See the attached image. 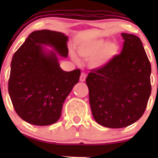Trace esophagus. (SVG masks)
<instances>
[{
	"instance_id": "esophagus-1",
	"label": "esophagus",
	"mask_w": 158,
	"mask_h": 158,
	"mask_svg": "<svg viewBox=\"0 0 158 158\" xmlns=\"http://www.w3.org/2000/svg\"><path fill=\"white\" fill-rule=\"evenodd\" d=\"M86 74H85V73H81V75H80V79H79V80H80V81H85V79H86Z\"/></svg>"
}]
</instances>
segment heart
Listing matches in <instances>:
<instances>
[{
    "mask_svg": "<svg viewBox=\"0 0 158 158\" xmlns=\"http://www.w3.org/2000/svg\"><path fill=\"white\" fill-rule=\"evenodd\" d=\"M119 46L114 41L106 42L104 39H97L80 45L78 53L85 60H89L92 68H100L106 66L118 53ZM74 61H79L76 56Z\"/></svg>",
    "mask_w": 158,
    "mask_h": 158,
    "instance_id": "b5f03b06",
    "label": "heart"
}]
</instances>
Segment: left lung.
Wrapping results in <instances>:
<instances>
[{
  "instance_id": "1",
  "label": "left lung",
  "mask_w": 158,
  "mask_h": 158,
  "mask_svg": "<svg viewBox=\"0 0 158 158\" xmlns=\"http://www.w3.org/2000/svg\"><path fill=\"white\" fill-rule=\"evenodd\" d=\"M121 53L86 78L89 102L96 122L110 128L127 127L144 114L152 91L151 64L142 41L122 33Z\"/></svg>"
}]
</instances>
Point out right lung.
<instances>
[{
    "label": "right lung",
    "mask_w": 158,
    "mask_h": 158,
    "mask_svg": "<svg viewBox=\"0 0 158 158\" xmlns=\"http://www.w3.org/2000/svg\"><path fill=\"white\" fill-rule=\"evenodd\" d=\"M68 40L61 32L37 30L13 55L9 94L16 113L28 123L49 126L57 122L65 99L79 80V69L62 70L56 53L46 52L41 45H49L59 56L67 57Z\"/></svg>",
    "instance_id": "right-lung-1"
}]
</instances>
